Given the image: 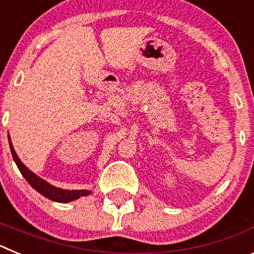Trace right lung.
<instances>
[{
	"instance_id": "obj_1",
	"label": "right lung",
	"mask_w": 254,
	"mask_h": 254,
	"mask_svg": "<svg viewBox=\"0 0 254 254\" xmlns=\"http://www.w3.org/2000/svg\"><path fill=\"white\" fill-rule=\"evenodd\" d=\"M8 141H10V149L11 154H12V158L16 163L17 168L21 172V174L24 176V178L28 181L29 185L34 188L35 190H38L40 194H43L47 198L52 199V201H56V202H69V201H73V199L78 198L81 196H87L90 194V190H61V188L55 187V186L49 185L48 182H46L44 179L39 178L38 176H35L34 173L30 172L28 168L21 163V160L19 159V156L16 155L15 150H13L12 143H11L10 137H8Z\"/></svg>"
}]
</instances>
